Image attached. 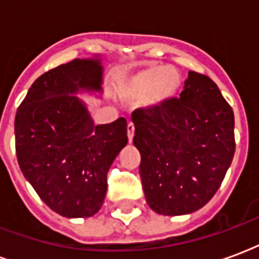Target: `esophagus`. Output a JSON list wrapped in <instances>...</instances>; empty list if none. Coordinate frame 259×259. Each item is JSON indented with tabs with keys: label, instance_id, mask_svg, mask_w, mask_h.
<instances>
[{
	"label": "esophagus",
	"instance_id": "1",
	"mask_svg": "<svg viewBox=\"0 0 259 259\" xmlns=\"http://www.w3.org/2000/svg\"><path fill=\"white\" fill-rule=\"evenodd\" d=\"M133 136H135V124L132 123H127V139H129V143H132L133 140Z\"/></svg>",
	"mask_w": 259,
	"mask_h": 259
}]
</instances>
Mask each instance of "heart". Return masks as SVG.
<instances>
[{
    "instance_id": "obj_1",
    "label": "heart",
    "mask_w": 259,
    "mask_h": 259,
    "mask_svg": "<svg viewBox=\"0 0 259 259\" xmlns=\"http://www.w3.org/2000/svg\"><path fill=\"white\" fill-rule=\"evenodd\" d=\"M182 76L174 68L151 66L130 76L126 93L133 100L146 98V105L155 107L166 101L180 90Z\"/></svg>"
}]
</instances>
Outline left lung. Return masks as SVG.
I'll return each instance as SVG.
<instances>
[{
  "label": "left lung",
  "mask_w": 259,
  "mask_h": 259,
  "mask_svg": "<svg viewBox=\"0 0 259 259\" xmlns=\"http://www.w3.org/2000/svg\"><path fill=\"white\" fill-rule=\"evenodd\" d=\"M147 204L157 213L200 209L221 187L234 155V115L205 74L189 72L185 90L132 113Z\"/></svg>",
  "instance_id": "obj_1"
}]
</instances>
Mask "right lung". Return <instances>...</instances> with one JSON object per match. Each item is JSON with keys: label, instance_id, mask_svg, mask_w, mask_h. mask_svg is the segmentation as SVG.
<instances>
[{"label": "right lung", "instance_id": "right-lung-1", "mask_svg": "<svg viewBox=\"0 0 259 259\" xmlns=\"http://www.w3.org/2000/svg\"><path fill=\"white\" fill-rule=\"evenodd\" d=\"M100 59H73L41 74L15 116L20 170L38 197L66 218H89L107 194V174L127 144V123L94 124L79 90L101 91Z\"/></svg>", "mask_w": 259, "mask_h": 259}]
</instances>
